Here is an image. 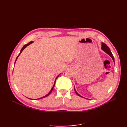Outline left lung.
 <instances>
[{"label":"left lung","mask_w":127,"mask_h":127,"mask_svg":"<svg viewBox=\"0 0 127 127\" xmlns=\"http://www.w3.org/2000/svg\"><path fill=\"white\" fill-rule=\"evenodd\" d=\"M102 49L105 52H106L107 54H108L111 58H112V59H113V60L114 61V57H113V55H112V53H111V51H110V49H109V48L107 47V45L106 44H105V43H102ZM75 89V88H74ZM75 93H76V94L78 96H80V97H82V96H80V95H79L78 93H77V92H76V91L75 90ZM84 98V97H83Z\"/></svg>","instance_id":"left-lung-1"}]
</instances>
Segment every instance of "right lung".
Listing matches in <instances>:
<instances>
[{"instance_id": "obj_1", "label": "right lung", "mask_w": 127, "mask_h": 127, "mask_svg": "<svg viewBox=\"0 0 127 127\" xmlns=\"http://www.w3.org/2000/svg\"><path fill=\"white\" fill-rule=\"evenodd\" d=\"M32 43H33V42L32 41H31V42H29V43H28V44H25V45H24V46H23V47L22 48V49H21V52H20V54H19L18 55V56L17 57V58H16V60H15V62H16V60H17V59L18 58V56H20V55L21 54V52H22V51L23 50L27 47V46H28V45H30V44H31ZM58 77H59V76H58L57 77V78H56V79L58 78ZM55 83H56V80H55V83H54V85H53V87H52V88H51V91H50V92H49V93L47 94V95H46L45 96H43V97H41V98H37V99H41V98H44V97H47V96H48V95H49V94H50L51 93V92L52 91V90H53V88H54V87H55ZM30 99H31V98H30Z\"/></svg>"}]
</instances>
